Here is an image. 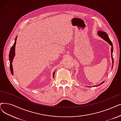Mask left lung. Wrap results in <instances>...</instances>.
I'll use <instances>...</instances> for the list:
<instances>
[{
  "label": "left lung",
  "instance_id": "obj_1",
  "mask_svg": "<svg viewBox=\"0 0 121 121\" xmlns=\"http://www.w3.org/2000/svg\"><path fill=\"white\" fill-rule=\"evenodd\" d=\"M98 35L101 37L102 38L103 40H104L105 41L107 42L108 43H109V44L111 46V57H112V69L113 68V65H114V59H113V44H112V42L111 41V40H110V39L107 35V34L105 32H103V31H99L98 32ZM104 82V81L102 82V83L99 84V85H97L96 86H98V85H100L101 84H103Z\"/></svg>",
  "mask_w": 121,
  "mask_h": 121
}]
</instances>
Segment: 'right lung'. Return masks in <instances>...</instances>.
<instances>
[{"mask_svg": "<svg viewBox=\"0 0 121 121\" xmlns=\"http://www.w3.org/2000/svg\"><path fill=\"white\" fill-rule=\"evenodd\" d=\"M17 36L15 38V42H14V43L13 45L12 46L10 52H9V61H10V71H11V74L13 75V69H12V62H13V60L14 59V56H15V45H16V40H17ZM55 71L53 73V77H54L55 76Z\"/></svg>", "mask_w": 121, "mask_h": 121, "instance_id": "1", "label": "right lung"}]
</instances>
